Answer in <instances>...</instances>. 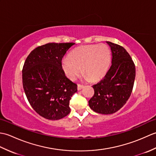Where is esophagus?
I'll return each mask as SVG.
<instances>
[{"label": "esophagus", "instance_id": "esophagus-1", "mask_svg": "<svg viewBox=\"0 0 156 156\" xmlns=\"http://www.w3.org/2000/svg\"><path fill=\"white\" fill-rule=\"evenodd\" d=\"M84 85H82V84H78V90H82V89L84 88Z\"/></svg>", "mask_w": 156, "mask_h": 156}]
</instances>
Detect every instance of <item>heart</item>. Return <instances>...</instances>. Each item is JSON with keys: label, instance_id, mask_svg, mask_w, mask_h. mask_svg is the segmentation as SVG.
I'll return each mask as SVG.
<instances>
[{"label": "heart", "instance_id": "obj_1", "mask_svg": "<svg viewBox=\"0 0 156 156\" xmlns=\"http://www.w3.org/2000/svg\"><path fill=\"white\" fill-rule=\"evenodd\" d=\"M111 50L107 45H81L69 53V58L62 60V68L66 76L74 79L81 71L86 78L98 80L106 74L111 64Z\"/></svg>", "mask_w": 156, "mask_h": 156}]
</instances>
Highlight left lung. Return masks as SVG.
<instances>
[{"mask_svg":"<svg viewBox=\"0 0 156 156\" xmlns=\"http://www.w3.org/2000/svg\"><path fill=\"white\" fill-rule=\"evenodd\" d=\"M112 51V64L104 78L92 86L94 94L89 107L97 113L108 115L118 111L130 97L133 90L135 66L122 46L107 41Z\"/></svg>","mask_w":156,"mask_h":156,"instance_id":"obj_1","label":"left lung"}]
</instances>
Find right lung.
<instances>
[{
    "instance_id": "obj_1",
    "label": "right lung",
    "mask_w": 156,
    "mask_h": 156,
    "mask_svg": "<svg viewBox=\"0 0 156 156\" xmlns=\"http://www.w3.org/2000/svg\"><path fill=\"white\" fill-rule=\"evenodd\" d=\"M74 43H49L34 49L22 71L26 97L36 112L49 120L67 116L69 100L77 92V84L66 77L62 58Z\"/></svg>"
}]
</instances>
